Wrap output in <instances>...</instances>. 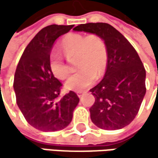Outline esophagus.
<instances>
[{
    "label": "esophagus",
    "instance_id": "obj_1",
    "mask_svg": "<svg viewBox=\"0 0 158 158\" xmlns=\"http://www.w3.org/2000/svg\"><path fill=\"white\" fill-rule=\"evenodd\" d=\"M84 94H85V92H77V95L78 98H81Z\"/></svg>",
    "mask_w": 158,
    "mask_h": 158
}]
</instances>
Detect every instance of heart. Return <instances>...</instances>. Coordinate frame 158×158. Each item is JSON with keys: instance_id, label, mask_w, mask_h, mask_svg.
<instances>
[{"instance_id": "1", "label": "heart", "mask_w": 158, "mask_h": 158, "mask_svg": "<svg viewBox=\"0 0 158 158\" xmlns=\"http://www.w3.org/2000/svg\"><path fill=\"white\" fill-rule=\"evenodd\" d=\"M60 47L68 60L77 58V67L81 69L66 81V89L81 92L94 83L96 77H98L104 73L107 65V48L98 36L69 34L61 40ZM49 67L53 75L60 80L70 73V67L57 54L51 55Z\"/></svg>"}]
</instances>
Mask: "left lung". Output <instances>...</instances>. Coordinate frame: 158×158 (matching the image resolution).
<instances>
[{
    "label": "left lung",
    "instance_id": "1",
    "mask_svg": "<svg viewBox=\"0 0 158 158\" xmlns=\"http://www.w3.org/2000/svg\"><path fill=\"white\" fill-rule=\"evenodd\" d=\"M74 30L98 36L107 48L105 75L90 90L96 99L91 120L100 129H121L134 120L146 94L142 61L127 39L108 23H89Z\"/></svg>",
    "mask_w": 158,
    "mask_h": 158
}]
</instances>
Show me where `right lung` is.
<instances>
[{
    "label": "right lung",
    "instance_id": "right-lung-1",
    "mask_svg": "<svg viewBox=\"0 0 158 158\" xmlns=\"http://www.w3.org/2000/svg\"><path fill=\"white\" fill-rule=\"evenodd\" d=\"M72 27L52 24L42 28L26 46L15 72L13 87L17 104L26 121L44 132L67 127L80 102L73 91L59 98L62 84L49 67L54 42Z\"/></svg>",
    "mask_w": 158,
    "mask_h": 158
}]
</instances>
